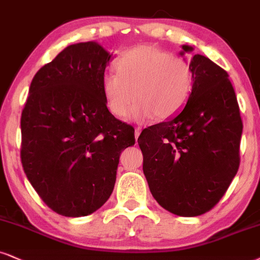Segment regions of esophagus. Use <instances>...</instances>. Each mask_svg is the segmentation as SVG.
Masks as SVG:
<instances>
[{
	"label": "esophagus",
	"instance_id": "esophagus-1",
	"mask_svg": "<svg viewBox=\"0 0 260 260\" xmlns=\"http://www.w3.org/2000/svg\"><path fill=\"white\" fill-rule=\"evenodd\" d=\"M140 134H141V129H140V127H136V129H135V139H136V141H137V139H139Z\"/></svg>",
	"mask_w": 260,
	"mask_h": 260
}]
</instances>
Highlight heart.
I'll use <instances>...</instances> for the list:
<instances>
[{"instance_id":"obj_1","label":"heart","mask_w":260,"mask_h":260,"mask_svg":"<svg viewBox=\"0 0 260 260\" xmlns=\"http://www.w3.org/2000/svg\"><path fill=\"white\" fill-rule=\"evenodd\" d=\"M117 73H107L101 90L111 113L127 117L133 110L136 120H166L187 104L194 86L190 63L183 57L155 46H139L127 50L114 62Z\"/></svg>"}]
</instances>
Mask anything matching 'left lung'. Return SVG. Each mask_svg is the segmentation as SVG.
<instances>
[{
    "instance_id": "8db88e82",
    "label": "left lung",
    "mask_w": 260,
    "mask_h": 260,
    "mask_svg": "<svg viewBox=\"0 0 260 260\" xmlns=\"http://www.w3.org/2000/svg\"><path fill=\"white\" fill-rule=\"evenodd\" d=\"M184 53L193 48L182 46ZM194 86L183 108L137 140L150 193L169 212L204 214L225 194L240 165L242 120L222 67L200 54L190 61Z\"/></svg>"
}]
</instances>
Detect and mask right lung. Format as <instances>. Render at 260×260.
<instances>
[{
	"label": "right lung",
	"mask_w": 260,
	"mask_h": 260,
	"mask_svg": "<svg viewBox=\"0 0 260 260\" xmlns=\"http://www.w3.org/2000/svg\"><path fill=\"white\" fill-rule=\"evenodd\" d=\"M112 55L96 42L66 47L32 79L21 113V164L54 212L88 216L113 191L135 130L108 111L101 81Z\"/></svg>",
	"instance_id": "obj_1"
}]
</instances>
